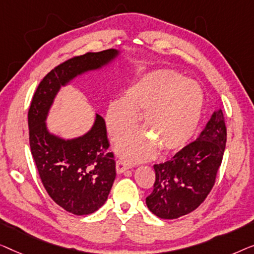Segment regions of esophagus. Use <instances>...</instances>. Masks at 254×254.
<instances>
[{
    "instance_id": "esophagus-1",
    "label": "esophagus",
    "mask_w": 254,
    "mask_h": 254,
    "mask_svg": "<svg viewBox=\"0 0 254 254\" xmlns=\"http://www.w3.org/2000/svg\"><path fill=\"white\" fill-rule=\"evenodd\" d=\"M128 168H130V164H128L127 162L123 161V160H117V162H116V171H117V173L122 174L127 169H128Z\"/></svg>"
}]
</instances>
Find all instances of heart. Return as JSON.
<instances>
[{
	"instance_id": "obj_1",
	"label": "heart",
	"mask_w": 254,
	"mask_h": 254,
	"mask_svg": "<svg viewBox=\"0 0 254 254\" xmlns=\"http://www.w3.org/2000/svg\"><path fill=\"white\" fill-rule=\"evenodd\" d=\"M203 94L193 80L174 70L146 74L124 93L122 101L110 102L107 123L114 139L134 127L140 115L145 134L124 139L119 153L130 161L148 159L154 152H171L184 147L195 133L203 110Z\"/></svg>"
}]
</instances>
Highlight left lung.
Returning <instances> with one entry per match:
<instances>
[{
	"mask_svg": "<svg viewBox=\"0 0 254 254\" xmlns=\"http://www.w3.org/2000/svg\"><path fill=\"white\" fill-rule=\"evenodd\" d=\"M226 142V119L220 109L194 141L168 161L154 164V189L146 198L149 210L173 220L198 208L215 184Z\"/></svg>",
	"mask_w": 254,
	"mask_h": 254,
	"instance_id": "1",
	"label": "left lung"
}]
</instances>
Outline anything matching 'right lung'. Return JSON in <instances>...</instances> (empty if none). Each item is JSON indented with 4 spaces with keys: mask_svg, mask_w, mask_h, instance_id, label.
I'll return each instance as SVG.
<instances>
[{
    "mask_svg": "<svg viewBox=\"0 0 254 254\" xmlns=\"http://www.w3.org/2000/svg\"><path fill=\"white\" fill-rule=\"evenodd\" d=\"M115 49L86 53L59 64L40 81L28 109L30 147L44 187L57 205L74 215H88L106 202L116 177L105 120L96 115L92 130L73 140L47 131L45 120L62 85L113 60Z\"/></svg>",
    "mask_w": 254,
    "mask_h": 254,
    "instance_id": "obj_1",
    "label": "right lung"
}]
</instances>
